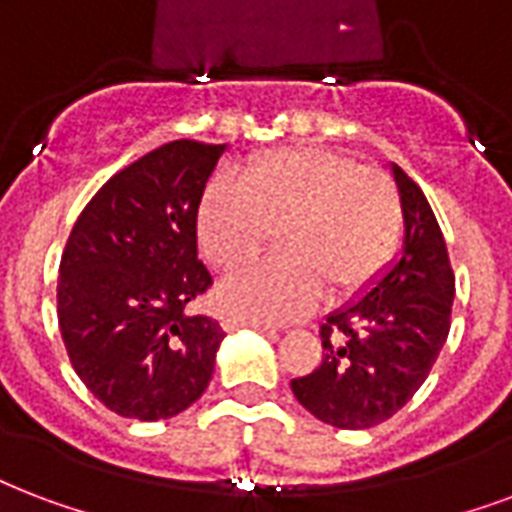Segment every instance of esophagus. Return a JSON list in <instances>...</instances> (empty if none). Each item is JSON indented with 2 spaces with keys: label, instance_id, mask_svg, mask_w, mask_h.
Wrapping results in <instances>:
<instances>
[{
  "label": "esophagus",
  "instance_id": "1",
  "mask_svg": "<svg viewBox=\"0 0 512 512\" xmlns=\"http://www.w3.org/2000/svg\"><path fill=\"white\" fill-rule=\"evenodd\" d=\"M225 328H227V331H238V328H255V331H266L268 336H274V331H268L266 325L249 323V320H241V317H227Z\"/></svg>",
  "mask_w": 512,
  "mask_h": 512
}]
</instances>
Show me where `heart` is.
<instances>
[{"label":"heart","instance_id":"obj_1","mask_svg":"<svg viewBox=\"0 0 512 512\" xmlns=\"http://www.w3.org/2000/svg\"><path fill=\"white\" fill-rule=\"evenodd\" d=\"M404 211L388 173L325 149L263 154L244 179L219 176L198 208V236L214 266L238 271L279 233L282 255L219 287L225 312L249 323H285L320 295L363 293L399 246Z\"/></svg>","mask_w":512,"mask_h":512}]
</instances>
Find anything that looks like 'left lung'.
I'll return each instance as SVG.
<instances>
[{
  "label": "left lung",
  "instance_id": "1",
  "mask_svg": "<svg viewBox=\"0 0 512 512\" xmlns=\"http://www.w3.org/2000/svg\"><path fill=\"white\" fill-rule=\"evenodd\" d=\"M404 211L401 255L320 325L323 361L290 382L298 404L336 429H372L415 396L450 331L456 276L415 181L391 165Z\"/></svg>",
  "mask_w": 512,
  "mask_h": 512
}]
</instances>
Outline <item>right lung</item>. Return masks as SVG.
Segmentation results:
<instances>
[{
    "label": "right lung",
    "mask_w": 512,
    "mask_h": 512,
    "mask_svg": "<svg viewBox=\"0 0 512 512\" xmlns=\"http://www.w3.org/2000/svg\"><path fill=\"white\" fill-rule=\"evenodd\" d=\"M225 143L173 140L89 200L59 266V328L75 374L121 418L165 420L203 396L225 331L187 306L211 287L198 206Z\"/></svg>",
    "instance_id": "obj_1"
}]
</instances>
